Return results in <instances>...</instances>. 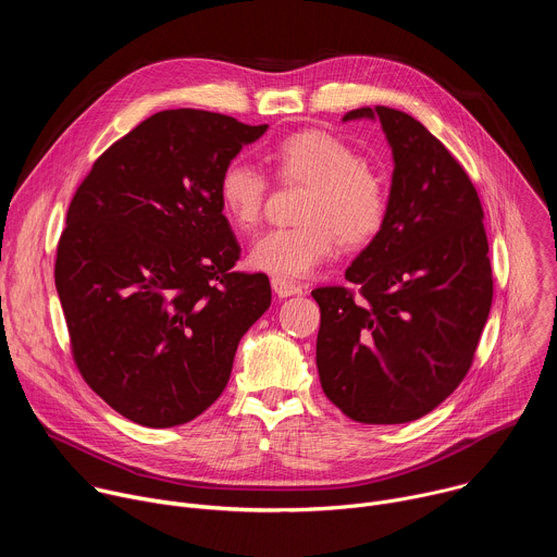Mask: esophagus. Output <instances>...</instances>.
I'll list each match as a JSON object with an SVG mask.
<instances>
[{
    "mask_svg": "<svg viewBox=\"0 0 557 557\" xmlns=\"http://www.w3.org/2000/svg\"><path fill=\"white\" fill-rule=\"evenodd\" d=\"M271 286L277 293V297H290V295H299L301 293V286L290 282V280H286V277H273Z\"/></svg>",
    "mask_w": 557,
    "mask_h": 557,
    "instance_id": "obj_1",
    "label": "esophagus"
}]
</instances>
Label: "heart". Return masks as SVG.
Here are the masks:
<instances>
[{
  "instance_id": "obj_1",
  "label": "heart",
  "mask_w": 557,
  "mask_h": 557,
  "mask_svg": "<svg viewBox=\"0 0 557 557\" xmlns=\"http://www.w3.org/2000/svg\"><path fill=\"white\" fill-rule=\"evenodd\" d=\"M275 174L286 185H306L297 226L273 228L251 247V267L275 277L301 280L335 256L339 240L361 247L381 231L387 215V189L355 147L322 129L295 132L269 151ZM218 198L226 220L253 228L269 198L267 176L231 161L218 178Z\"/></svg>"
}]
</instances>
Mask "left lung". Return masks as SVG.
Returning a JSON list of instances; mask_svg holds the SVG:
<instances>
[{"instance_id": "8db88e82", "label": "left lung", "mask_w": 557, "mask_h": 557, "mask_svg": "<svg viewBox=\"0 0 557 557\" xmlns=\"http://www.w3.org/2000/svg\"><path fill=\"white\" fill-rule=\"evenodd\" d=\"M392 147L387 215L355 258L346 286H322L317 370L352 421L410 423L458 387L490 317L494 277L483 205L449 149L410 114L376 106Z\"/></svg>"}]
</instances>
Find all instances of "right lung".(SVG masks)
Listing matches in <instances>:
<instances>
[{
	"mask_svg": "<svg viewBox=\"0 0 557 557\" xmlns=\"http://www.w3.org/2000/svg\"><path fill=\"white\" fill-rule=\"evenodd\" d=\"M267 127L158 112L97 158L67 207L54 284L72 359L138 425L202 414L271 306L264 273L233 271L240 245L218 198L222 168Z\"/></svg>",
	"mask_w": 557,
	"mask_h": 557,
	"instance_id": "1",
	"label": "right lung"
}]
</instances>
